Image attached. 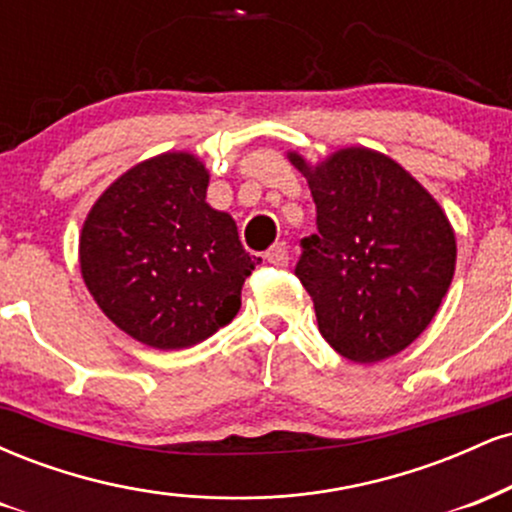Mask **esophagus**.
I'll return each instance as SVG.
<instances>
[{
  "label": "esophagus",
  "mask_w": 512,
  "mask_h": 512,
  "mask_svg": "<svg viewBox=\"0 0 512 512\" xmlns=\"http://www.w3.org/2000/svg\"><path fill=\"white\" fill-rule=\"evenodd\" d=\"M264 260L269 264H279V267L289 264V248H286V243H274L272 248L264 252Z\"/></svg>",
  "instance_id": "obj_1"
}]
</instances>
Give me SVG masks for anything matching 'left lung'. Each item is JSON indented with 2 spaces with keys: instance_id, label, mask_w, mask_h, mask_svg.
I'll use <instances>...</instances> for the list:
<instances>
[{
  "instance_id": "obj_1",
  "label": "left lung",
  "mask_w": 512,
  "mask_h": 512,
  "mask_svg": "<svg viewBox=\"0 0 512 512\" xmlns=\"http://www.w3.org/2000/svg\"><path fill=\"white\" fill-rule=\"evenodd\" d=\"M317 209L296 276L337 354L378 363L431 325L450 289L457 243L431 192L397 161L346 146L320 163L289 151Z\"/></svg>"
}]
</instances>
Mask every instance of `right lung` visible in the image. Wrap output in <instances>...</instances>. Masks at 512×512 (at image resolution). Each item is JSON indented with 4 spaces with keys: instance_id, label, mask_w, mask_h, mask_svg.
Listing matches in <instances>:
<instances>
[{
    "instance_id": "add662e5",
    "label": "right lung",
    "mask_w": 512,
    "mask_h": 512,
    "mask_svg": "<svg viewBox=\"0 0 512 512\" xmlns=\"http://www.w3.org/2000/svg\"><path fill=\"white\" fill-rule=\"evenodd\" d=\"M207 187L195 154L166 151L122 173L81 228L88 293L151 349H187L228 325L262 262L240 245L233 216L207 202Z\"/></svg>"
}]
</instances>
